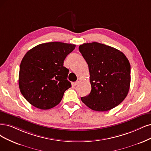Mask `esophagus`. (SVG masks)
I'll list each match as a JSON object with an SVG mask.
<instances>
[{
	"label": "esophagus",
	"mask_w": 151,
	"mask_h": 151,
	"mask_svg": "<svg viewBox=\"0 0 151 151\" xmlns=\"http://www.w3.org/2000/svg\"><path fill=\"white\" fill-rule=\"evenodd\" d=\"M80 81H81V79H80V78H78L77 81L75 83V85H76L78 84V83L80 82Z\"/></svg>",
	"instance_id": "1"
}]
</instances>
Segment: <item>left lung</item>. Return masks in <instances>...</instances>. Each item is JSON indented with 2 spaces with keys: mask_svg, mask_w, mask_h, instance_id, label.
I'll use <instances>...</instances> for the list:
<instances>
[{
  "mask_svg": "<svg viewBox=\"0 0 151 151\" xmlns=\"http://www.w3.org/2000/svg\"><path fill=\"white\" fill-rule=\"evenodd\" d=\"M79 50L88 63L91 90L81 98L88 108L106 111L127 96L131 83V65L119 50L98 42L83 43Z\"/></svg>",
  "mask_w": 151,
  "mask_h": 151,
  "instance_id": "obj_1",
  "label": "left lung"
}]
</instances>
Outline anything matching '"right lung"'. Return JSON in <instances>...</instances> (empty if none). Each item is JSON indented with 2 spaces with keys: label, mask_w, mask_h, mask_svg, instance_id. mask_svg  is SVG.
Segmentation results:
<instances>
[{
  "label": "right lung",
  "mask_w": 151,
  "mask_h": 151,
  "mask_svg": "<svg viewBox=\"0 0 151 151\" xmlns=\"http://www.w3.org/2000/svg\"><path fill=\"white\" fill-rule=\"evenodd\" d=\"M75 47L49 42L38 45L25 55L20 66L19 85L22 95L33 106L40 109L55 107L71 86L67 80L69 70L63 62Z\"/></svg>",
  "instance_id": "1"
}]
</instances>
